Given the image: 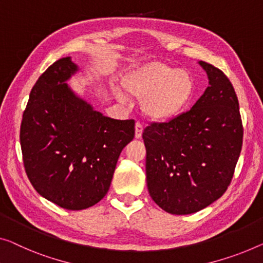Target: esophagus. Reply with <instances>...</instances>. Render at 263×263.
Wrapping results in <instances>:
<instances>
[{
  "label": "esophagus",
  "mask_w": 263,
  "mask_h": 263,
  "mask_svg": "<svg viewBox=\"0 0 263 263\" xmlns=\"http://www.w3.org/2000/svg\"><path fill=\"white\" fill-rule=\"evenodd\" d=\"M143 125L140 124V123H136V133H135V136H136V138H140V137H142V133H143Z\"/></svg>",
  "instance_id": "obj_1"
}]
</instances>
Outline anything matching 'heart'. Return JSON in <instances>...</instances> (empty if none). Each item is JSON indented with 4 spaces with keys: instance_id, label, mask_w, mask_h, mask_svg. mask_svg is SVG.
<instances>
[{
    "instance_id": "1",
    "label": "heart",
    "mask_w": 263,
    "mask_h": 263,
    "mask_svg": "<svg viewBox=\"0 0 263 263\" xmlns=\"http://www.w3.org/2000/svg\"><path fill=\"white\" fill-rule=\"evenodd\" d=\"M124 87L137 98H143L145 115L155 120H169L184 111L195 94L194 77L164 62L152 61L132 69L124 78ZM115 93L121 103L128 98L120 88Z\"/></svg>"
}]
</instances>
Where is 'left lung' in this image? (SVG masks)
<instances>
[{
  "label": "left lung",
  "mask_w": 263,
  "mask_h": 263,
  "mask_svg": "<svg viewBox=\"0 0 263 263\" xmlns=\"http://www.w3.org/2000/svg\"><path fill=\"white\" fill-rule=\"evenodd\" d=\"M209 86L191 109L145 127L146 183L157 205L172 215L194 214L226 193L241 154L243 127L232 82L199 61Z\"/></svg>",
  "instance_id": "left-lung-1"
}]
</instances>
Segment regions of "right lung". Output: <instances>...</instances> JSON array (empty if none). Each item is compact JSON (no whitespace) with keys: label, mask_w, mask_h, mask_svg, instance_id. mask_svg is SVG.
<instances>
[{"label":"right lung","mask_w":263,"mask_h":263,"mask_svg":"<svg viewBox=\"0 0 263 263\" xmlns=\"http://www.w3.org/2000/svg\"><path fill=\"white\" fill-rule=\"evenodd\" d=\"M79 67L70 57L54 62L31 88L20 142L34 189L68 210L101 201L123 148L135 137V120L103 116L66 81Z\"/></svg>","instance_id":"right-lung-1"}]
</instances>
